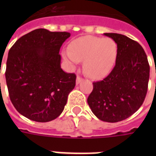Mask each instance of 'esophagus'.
I'll return each mask as SVG.
<instances>
[{"instance_id":"esophagus-1","label":"esophagus","mask_w":156,"mask_h":156,"mask_svg":"<svg viewBox=\"0 0 156 156\" xmlns=\"http://www.w3.org/2000/svg\"><path fill=\"white\" fill-rule=\"evenodd\" d=\"M82 81H83V78H81L80 76H77V78H76V84L78 85V84H79Z\"/></svg>"}]
</instances>
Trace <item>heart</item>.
<instances>
[{
  "label": "heart",
  "instance_id": "obj_1",
  "mask_svg": "<svg viewBox=\"0 0 156 156\" xmlns=\"http://www.w3.org/2000/svg\"><path fill=\"white\" fill-rule=\"evenodd\" d=\"M63 56L71 65L84 61V73L92 79H102L108 75L116 63L117 45L111 38L87 35L73 40Z\"/></svg>",
  "mask_w": 156,
  "mask_h": 156
}]
</instances>
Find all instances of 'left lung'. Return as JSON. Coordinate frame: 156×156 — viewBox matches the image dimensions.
<instances>
[{"mask_svg": "<svg viewBox=\"0 0 156 156\" xmlns=\"http://www.w3.org/2000/svg\"><path fill=\"white\" fill-rule=\"evenodd\" d=\"M117 45L116 65L102 81L93 83L87 103L98 118L118 122L133 115L145 100L150 66L143 47L126 35L104 33Z\"/></svg>", "mask_w": 156, "mask_h": 156, "instance_id": "8db88e82", "label": "left lung"}]
</instances>
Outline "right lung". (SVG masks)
I'll list each match as a JSON object with an SVG mask.
<instances>
[{
  "mask_svg": "<svg viewBox=\"0 0 156 156\" xmlns=\"http://www.w3.org/2000/svg\"><path fill=\"white\" fill-rule=\"evenodd\" d=\"M70 33L36 29L19 38L9 51L5 79L16 110L27 118L48 122L63 112L75 87V73L61 68V45Z\"/></svg>",
  "mask_w": 156,
  "mask_h": 156,
  "instance_id": "right-lung-1",
  "label": "right lung"
}]
</instances>
